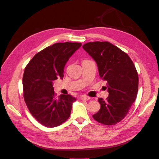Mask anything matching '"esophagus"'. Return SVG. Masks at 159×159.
Returning <instances> with one entry per match:
<instances>
[{
	"label": "esophagus",
	"instance_id": "obj_1",
	"mask_svg": "<svg viewBox=\"0 0 159 159\" xmlns=\"http://www.w3.org/2000/svg\"><path fill=\"white\" fill-rule=\"evenodd\" d=\"M90 97H88V96H86V95H81V99L82 100H89L90 99Z\"/></svg>",
	"mask_w": 159,
	"mask_h": 159
}]
</instances>
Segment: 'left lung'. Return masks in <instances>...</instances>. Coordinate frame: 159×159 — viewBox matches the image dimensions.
<instances>
[{"mask_svg": "<svg viewBox=\"0 0 159 159\" xmlns=\"http://www.w3.org/2000/svg\"><path fill=\"white\" fill-rule=\"evenodd\" d=\"M83 48L97 63L109 93L105 100L98 98L101 108L93 118L105 125H113L125 118L136 99L139 76L135 66L125 52L109 42H88Z\"/></svg>", "mask_w": 159, "mask_h": 159, "instance_id": "obj_1", "label": "left lung"}]
</instances>
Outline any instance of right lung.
I'll use <instances>...</instances> for the list:
<instances>
[{"label":"right lung","mask_w":159,"mask_h":159,"mask_svg":"<svg viewBox=\"0 0 159 159\" xmlns=\"http://www.w3.org/2000/svg\"><path fill=\"white\" fill-rule=\"evenodd\" d=\"M81 46L78 42L56 43L38 52L26 66L22 78L24 99L32 116L42 125L59 126L70 116L75 98L70 95L57 98L53 82L63 79L66 62Z\"/></svg>","instance_id":"right-lung-1"}]
</instances>
